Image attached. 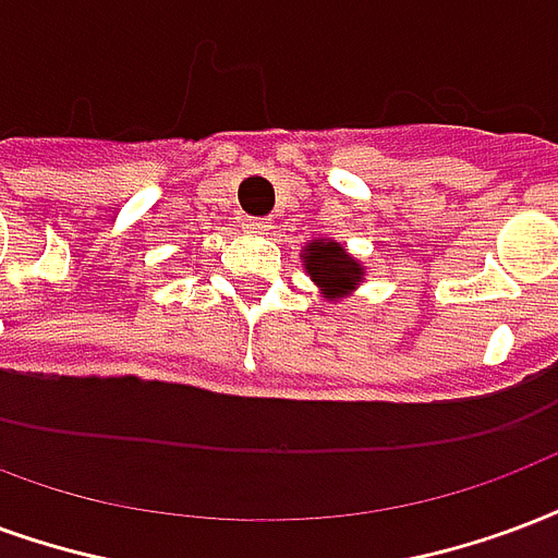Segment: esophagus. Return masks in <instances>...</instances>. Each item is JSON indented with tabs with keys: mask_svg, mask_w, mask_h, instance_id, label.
<instances>
[{
	"mask_svg": "<svg viewBox=\"0 0 558 558\" xmlns=\"http://www.w3.org/2000/svg\"><path fill=\"white\" fill-rule=\"evenodd\" d=\"M242 227H245V233H254V236H259V233H266L271 225H268L266 218H245V221H242Z\"/></svg>",
	"mask_w": 558,
	"mask_h": 558,
	"instance_id": "esophagus-1",
	"label": "esophagus"
}]
</instances>
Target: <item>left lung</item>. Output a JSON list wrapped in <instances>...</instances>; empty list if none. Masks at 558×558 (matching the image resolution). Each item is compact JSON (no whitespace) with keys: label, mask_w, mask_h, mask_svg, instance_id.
Instances as JSON below:
<instances>
[{"label":"left lung","mask_w":558,"mask_h":558,"mask_svg":"<svg viewBox=\"0 0 558 558\" xmlns=\"http://www.w3.org/2000/svg\"><path fill=\"white\" fill-rule=\"evenodd\" d=\"M301 266L319 287L325 301L349 299L366 280V266L354 254H349V247L331 236L311 239L301 247Z\"/></svg>","instance_id":"1"}]
</instances>
